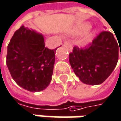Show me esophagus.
Segmentation results:
<instances>
[{"label": "esophagus", "mask_w": 121, "mask_h": 121, "mask_svg": "<svg viewBox=\"0 0 121 121\" xmlns=\"http://www.w3.org/2000/svg\"><path fill=\"white\" fill-rule=\"evenodd\" d=\"M63 45H64L65 47H67L69 50H72V44H71V42H69V41H67V40L65 41V42H64Z\"/></svg>", "instance_id": "obj_1"}]
</instances>
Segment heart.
Instances as JSON below:
<instances>
[{
	"instance_id": "1",
	"label": "heart",
	"mask_w": 121,
	"mask_h": 121,
	"mask_svg": "<svg viewBox=\"0 0 121 121\" xmlns=\"http://www.w3.org/2000/svg\"><path fill=\"white\" fill-rule=\"evenodd\" d=\"M90 27H91L90 25H89V24H84V25L82 26V31H86V30H88Z\"/></svg>"
}]
</instances>
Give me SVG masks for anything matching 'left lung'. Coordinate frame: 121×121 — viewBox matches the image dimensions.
Listing matches in <instances>:
<instances>
[{
  "mask_svg": "<svg viewBox=\"0 0 121 121\" xmlns=\"http://www.w3.org/2000/svg\"><path fill=\"white\" fill-rule=\"evenodd\" d=\"M118 60V44L113 35L104 30L84 47H73L69 63L84 84H102L112 73Z\"/></svg>",
  "mask_w": 121,
  "mask_h": 121,
  "instance_id": "left-lung-1",
  "label": "left lung"
}]
</instances>
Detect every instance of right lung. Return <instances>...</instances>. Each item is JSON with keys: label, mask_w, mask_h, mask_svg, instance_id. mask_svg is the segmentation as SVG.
I'll return each instance as SVG.
<instances>
[{"label": "right lung", "mask_w": 121, "mask_h": 121, "mask_svg": "<svg viewBox=\"0 0 121 121\" xmlns=\"http://www.w3.org/2000/svg\"><path fill=\"white\" fill-rule=\"evenodd\" d=\"M56 49L45 47L42 35L21 26L8 45L6 65L13 80L31 92L45 89L52 80Z\"/></svg>", "instance_id": "add662e5"}]
</instances>
